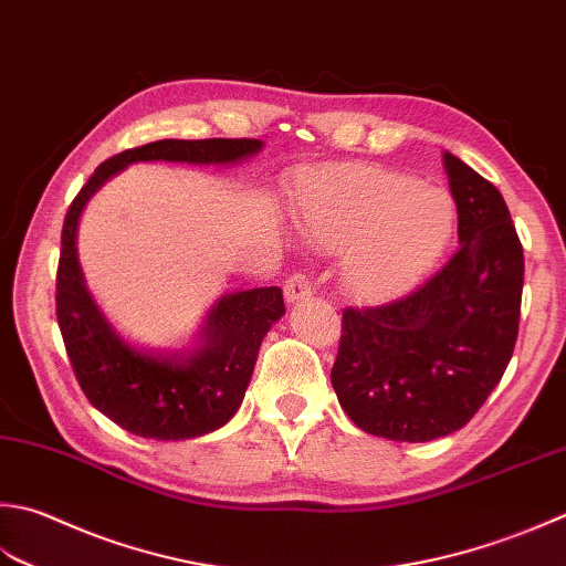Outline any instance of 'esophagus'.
<instances>
[{
	"instance_id": "1",
	"label": "esophagus",
	"mask_w": 566,
	"mask_h": 566,
	"mask_svg": "<svg viewBox=\"0 0 566 566\" xmlns=\"http://www.w3.org/2000/svg\"><path fill=\"white\" fill-rule=\"evenodd\" d=\"M312 292H314V286H312V282H308V276L306 274H292L290 280L284 282V298L290 304H294V302H298V298H306V296H312Z\"/></svg>"
}]
</instances>
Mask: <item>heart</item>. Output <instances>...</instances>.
Segmentation results:
<instances>
[{"label": "heart", "instance_id": "obj_1", "mask_svg": "<svg viewBox=\"0 0 566 566\" xmlns=\"http://www.w3.org/2000/svg\"><path fill=\"white\" fill-rule=\"evenodd\" d=\"M292 208L308 240L343 248L340 280L363 302L412 292L457 230V206L444 188L363 164L302 171Z\"/></svg>", "mask_w": 566, "mask_h": 566}]
</instances>
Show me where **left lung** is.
Here are the masks:
<instances>
[{
    "label": "left lung",
    "instance_id": "1",
    "mask_svg": "<svg viewBox=\"0 0 566 566\" xmlns=\"http://www.w3.org/2000/svg\"><path fill=\"white\" fill-rule=\"evenodd\" d=\"M459 213L457 254L419 290L348 306L331 382L363 431L431 441L471 422L513 358L523 245L497 188L444 154Z\"/></svg>",
    "mask_w": 566,
    "mask_h": 566
}]
</instances>
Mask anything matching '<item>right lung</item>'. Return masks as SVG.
Segmentation results:
<instances>
[{"label": "right lung", "mask_w": 566, "mask_h": 566, "mask_svg": "<svg viewBox=\"0 0 566 566\" xmlns=\"http://www.w3.org/2000/svg\"><path fill=\"white\" fill-rule=\"evenodd\" d=\"M260 149V139L149 142L99 164L65 213L55 274L61 336L87 400L132 434L179 441L228 424L245 397L262 338L284 314V298L280 286L228 294L210 308L198 348L186 353L139 350L117 334L87 292L75 250L77 218L97 188L129 164H235Z\"/></svg>", "instance_id": "add662e5"}]
</instances>
